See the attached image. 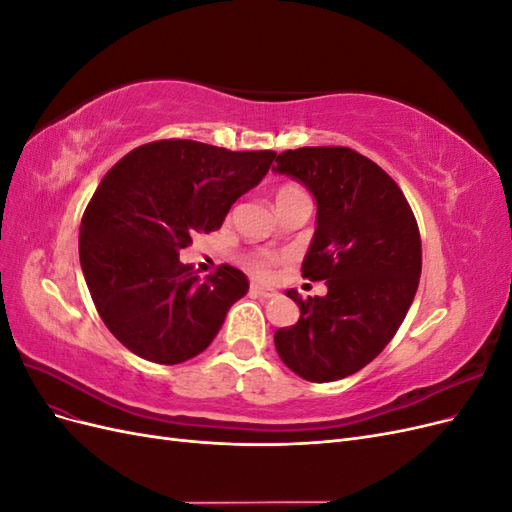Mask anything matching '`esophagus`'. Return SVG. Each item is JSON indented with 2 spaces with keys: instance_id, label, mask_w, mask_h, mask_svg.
I'll use <instances>...</instances> for the list:
<instances>
[{
  "instance_id": "1",
  "label": "esophagus",
  "mask_w": 512,
  "mask_h": 512,
  "mask_svg": "<svg viewBox=\"0 0 512 512\" xmlns=\"http://www.w3.org/2000/svg\"><path fill=\"white\" fill-rule=\"evenodd\" d=\"M250 292L254 294V297H260V299H273V297H277V292L273 288H265V286H258V284H252Z\"/></svg>"
}]
</instances>
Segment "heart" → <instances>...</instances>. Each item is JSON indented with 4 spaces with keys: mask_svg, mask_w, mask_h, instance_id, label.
<instances>
[{
    "mask_svg": "<svg viewBox=\"0 0 512 512\" xmlns=\"http://www.w3.org/2000/svg\"><path fill=\"white\" fill-rule=\"evenodd\" d=\"M303 196H305V192L299 188V185L286 183L275 192V205L286 203V200H292V198H303ZM277 262H280V256L271 254V252H256V254H250L245 258L247 269H250L258 277H271L273 267L277 265Z\"/></svg>",
    "mask_w": 512,
    "mask_h": 512,
    "instance_id": "obj_1",
    "label": "heart"
}]
</instances>
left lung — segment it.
<instances>
[{"label":"left lung","instance_id":"obj_1","mask_svg":"<svg viewBox=\"0 0 512 512\" xmlns=\"http://www.w3.org/2000/svg\"><path fill=\"white\" fill-rule=\"evenodd\" d=\"M275 173L301 181L318 203L303 277L327 282L324 297H288L297 324L275 331L286 367L309 382L356 374L404 322L421 280V232L399 185L348 147H301L277 156Z\"/></svg>","mask_w":512,"mask_h":512}]
</instances>
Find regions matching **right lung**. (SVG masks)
Here are the masks:
<instances>
[{"instance_id":"right-lung-1","label":"right lung","mask_w":512,"mask_h":512,"mask_svg":"<svg viewBox=\"0 0 512 512\" xmlns=\"http://www.w3.org/2000/svg\"><path fill=\"white\" fill-rule=\"evenodd\" d=\"M275 151H228L183 138L132 149L83 213L79 256L106 329L141 359L177 365L203 352L250 288L230 265L200 280L179 252L218 230L269 173Z\"/></svg>"}]
</instances>
